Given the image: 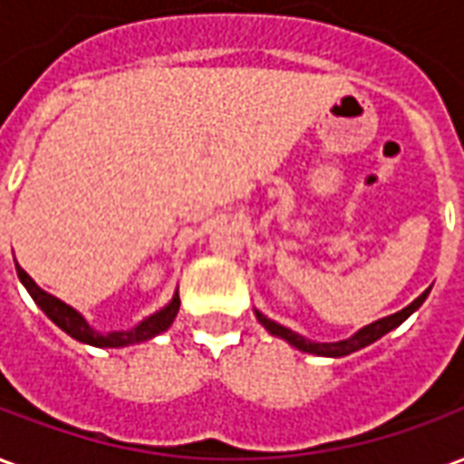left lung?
<instances>
[{"mask_svg": "<svg viewBox=\"0 0 464 464\" xmlns=\"http://www.w3.org/2000/svg\"><path fill=\"white\" fill-rule=\"evenodd\" d=\"M428 293L430 291H425L422 295H420V298H415V301L410 303L408 308H402L400 313H395V315H388V318H382V321L370 323V325H365L362 331L355 333L353 338H348V341H341V343H311V341H305L303 335H298V333L283 328L281 323L266 318L263 313H256V315H258V321H261L263 325H266V328L273 333V335H278V338H283V341H288L291 345H295L298 350H303V353H315V355H331V358H341V355H350V353H355V350L365 348V345H370V343H375L378 338H382V335L392 331V328H398L400 323L405 321L408 315H412V313L418 311L420 305H422V301L428 298Z\"/></svg>", "mask_w": 464, "mask_h": 464, "instance_id": "8db88e82", "label": "left lung"}]
</instances>
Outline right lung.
<instances>
[{
    "instance_id": "1",
    "label": "right lung",
    "mask_w": 464,
    "mask_h": 464,
    "mask_svg": "<svg viewBox=\"0 0 464 464\" xmlns=\"http://www.w3.org/2000/svg\"><path fill=\"white\" fill-rule=\"evenodd\" d=\"M16 273H19V281L26 285L29 295L36 301V305H39L62 331L69 333L76 341L89 343V345H96V348H121V345H131V343L149 341V338L159 335V333H163L171 325L173 318H176V313H179V305H181L179 295H173V301L169 303L163 311L153 313L151 318H146L143 323H139L131 331L106 333V335H102V333L92 331V328L86 325L84 318H82L74 308H69L66 303H62L59 298H54V295H49V293L42 291V288L26 276V271L22 266H16Z\"/></svg>"
}]
</instances>
